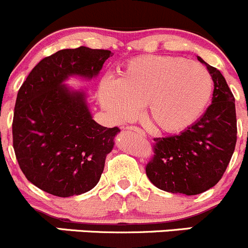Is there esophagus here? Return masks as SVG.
I'll use <instances>...</instances> for the list:
<instances>
[{
	"instance_id": "1",
	"label": "esophagus",
	"mask_w": 248,
	"mask_h": 248,
	"mask_svg": "<svg viewBox=\"0 0 248 248\" xmlns=\"http://www.w3.org/2000/svg\"><path fill=\"white\" fill-rule=\"evenodd\" d=\"M127 129H129V131H134V132H137V133H138L139 136L145 137V132L142 131L141 128H139V127H136V126H128V127H127Z\"/></svg>"
}]
</instances>
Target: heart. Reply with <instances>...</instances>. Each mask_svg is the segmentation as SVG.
I'll return each instance as SVG.
<instances>
[{"mask_svg":"<svg viewBox=\"0 0 248 248\" xmlns=\"http://www.w3.org/2000/svg\"><path fill=\"white\" fill-rule=\"evenodd\" d=\"M212 89L211 74L199 62L142 55L127 62L117 80H102L98 99L116 121L133 119L145 106L152 126L177 133L201 116Z\"/></svg>","mask_w":248,"mask_h":248,"instance_id":"b5f03b06","label":"heart"}]
</instances>
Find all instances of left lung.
Here are the masks:
<instances>
[{
	"instance_id": "8db88e82",
	"label": "left lung",
	"mask_w": 248,
	"mask_h": 248,
	"mask_svg": "<svg viewBox=\"0 0 248 248\" xmlns=\"http://www.w3.org/2000/svg\"><path fill=\"white\" fill-rule=\"evenodd\" d=\"M206 64L212 80V103L201 119L179 136L155 138L146 164L150 181L162 191L186 196L202 193L223 176L236 144L235 99L221 72Z\"/></svg>"
}]
</instances>
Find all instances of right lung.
Returning a JSON list of instances; mask_svg holds the SVG:
<instances>
[{"instance_id":"add662e5","label":"right lung","mask_w":248,"mask_h":248,"mask_svg":"<svg viewBox=\"0 0 248 248\" xmlns=\"http://www.w3.org/2000/svg\"><path fill=\"white\" fill-rule=\"evenodd\" d=\"M110 50L63 49L44 57L20 87L14 108L13 147L26 179L46 193L72 197L98 184L119 127L92 120L85 93L62 82L99 73Z\"/></svg>"}]
</instances>
